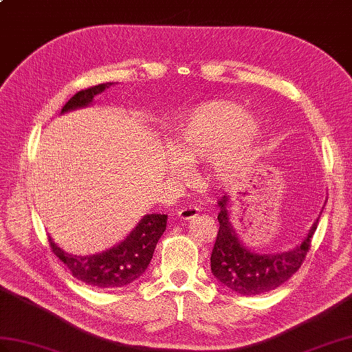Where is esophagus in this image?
Returning a JSON list of instances; mask_svg holds the SVG:
<instances>
[{"instance_id":"1","label":"esophagus","mask_w":352,"mask_h":352,"mask_svg":"<svg viewBox=\"0 0 352 352\" xmlns=\"http://www.w3.org/2000/svg\"><path fill=\"white\" fill-rule=\"evenodd\" d=\"M197 215H199V209H197L195 206H186V208H182L177 212V217L181 219H191Z\"/></svg>"}]
</instances>
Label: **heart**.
Returning a JSON list of instances; mask_svg holds the SVG:
<instances>
[{
	"label": "heart",
	"instance_id": "1",
	"mask_svg": "<svg viewBox=\"0 0 352 352\" xmlns=\"http://www.w3.org/2000/svg\"><path fill=\"white\" fill-rule=\"evenodd\" d=\"M263 137V122L245 113L234 101L215 100L179 115L171 128L168 148L173 153L168 171L182 177V164L206 162L208 179L227 184L242 175Z\"/></svg>",
	"mask_w": 352,
	"mask_h": 352
}]
</instances>
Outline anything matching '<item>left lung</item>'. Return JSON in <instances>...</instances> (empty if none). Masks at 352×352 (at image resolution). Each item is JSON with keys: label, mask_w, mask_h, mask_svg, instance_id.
Masks as SVG:
<instances>
[{"label": "left lung", "mask_w": 352, "mask_h": 352, "mask_svg": "<svg viewBox=\"0 0 352 352\" xmlns=\"http://www.w3.org/2000/svg\"><path fill=\"white\" fill-rule=\"evenodd\" d=\"M219 230L210 255L213 276L222 285L241 296L264 294L287 282L303 264L318 226L314 222L305 241L294 250L280 254H258L246 248L230 221V197L218 200Z\"/></svg>", "instance_id": "8db88e82"}]
</instances>
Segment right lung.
I'll use <instances>...</instances> for the list:
<instances>
[{
  "instance_id": "add662e5",
  "label": "right lung",
  "mask_w": 352,
  "mask_h": 352,
  "mask_svg": "<svg viewBox=\"0 0 352 352\" xmlns=\"http://www.w3.org/2000/svg\"><path fill=\"white\" fill-rule=\"evenodd\" d=\"M111 85L113 82L100 83L76 92L65 102L61 113L91 104L94 97ZM166 226L167 215L161 213L144 215L121 243L106 252L89 256L72 255L63 251L52 237H49V245L52 252L72 272V275L83 284L96 288H119L130 285L148 269L160 237L166 231Z\"/></svg>"
}]
</instances>
